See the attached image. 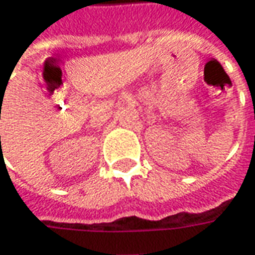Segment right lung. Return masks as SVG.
Here are the masks:
<instances>
[{"label":"right lung","instance_id":"right-lung-1","mask_svg":"<svg viewBox=\"0 0 255 255\" xmlns=\"http://www.w3.org/2000/svg\"><path fill=\"white\" fill-rule=\"evenodd\" d=\"M0 138H1V136H0Z\"/></svg>","mask_w":255,"mask_h":255}]
</instances>
